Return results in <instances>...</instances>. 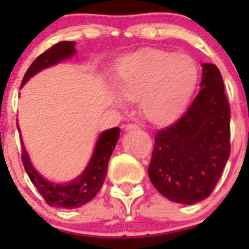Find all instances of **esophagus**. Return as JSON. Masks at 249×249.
<instances>
[{
  "mask_svg": "<svg viewBox=\"0 0 249 249\" xmlns=\"http://www.w3.org/2000/svg\"><path fill=\"white\" fill-rule=\"evenodd\" d=\"M124 129L126 131H133V129H138V126L137 124H133V123H128V124H126Z\"/></svg>",
  "mask_w": 249,
  "mask_h": 249,
  "instance_id": "34e87169",
  "label": "esophagus"
}]
</instances>
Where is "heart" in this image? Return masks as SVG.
<instances>
[{
    "label": "heart",
    "instance_id": "b5f03b06",
    "mask_svg": "<svg viewBox=\"0 0 249 249\" xmlns=\"http://www.w3.org/2000/svg\"><path fill=\"white\" fill-rule=\"evenodd\" d=\"M198 81V66L188 54L144 51L123 57L116 67L118 93L109 98L118 106L137 101L142 116L153 123H166L190 102Z\"/></svg>",
    "mask_w": 249,
    "mask_h": 249
}]
</instances>
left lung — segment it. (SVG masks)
I'll list each match as a JSON object with an SVG mask.
<instances>
[{"mask_svg": "<svg viewBox=\"0 0 249 249\" xmlns=\"http://www.w3.org/2000/svg\"><path fill=\"white\" fill-rule=\"evenodd\" d=\"M201 89L175 123L155 136L148 176L169 201L195 204L218 183L230 157V105L218 67L202 63Z\"/></svg>", "mask_w": 249, "mask_h": 249, "instance_id": "8db88e82", "label": "left lung"}]
</instances>
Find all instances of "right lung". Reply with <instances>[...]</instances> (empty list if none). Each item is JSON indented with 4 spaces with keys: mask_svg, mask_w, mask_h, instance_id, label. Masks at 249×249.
Masks as SVG:
<instances>
[{
    "mask_svg": "<svg viewBox=\"0 0 249 249\" xmlns=\"http://www.w3.org/2000/svg\"><path fill=\"white\" fill-rule=\"evenodd\" d=\"M74 46H76L74 41H63L51 47L42 54H39L26 72L21 86H25L31 77H34L45 68L52 67L65 59L72 58L77 52ZM17 129L21 135L18 123H17ZM19 138L22 144V162L31 182L35 184L37 191L42 195L51 207L72 210L89 203L101 190L107 176L108 160L120 138V128L114 127L101 132L97 142L94 144L93 153L82 173L72 181L65 183H56L43 177L31 162L30 155L22 141V136H19Z\"/></svg>",
    "mask_w": 249,
    "mask_h": 249,
    "instance_id": "1",
    "label": "right lung"
}]
</instances>
